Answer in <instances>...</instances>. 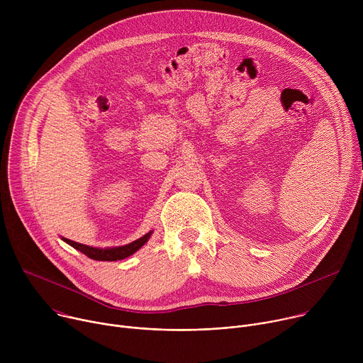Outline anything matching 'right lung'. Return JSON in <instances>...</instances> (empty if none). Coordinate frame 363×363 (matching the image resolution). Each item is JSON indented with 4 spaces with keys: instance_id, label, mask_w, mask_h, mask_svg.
<instances>
[{
    "instance_id": "right-lung-1",
    "label": "right lung",
    "mask_w": 363,
    "mask_h": 363,
    "mask_svg": "<svg viewBox=\"0 0 363 363\" xmlns=\"http://www.w3.org/2000/svg\"><path fill=\"white\" fill-rule=\"evenodd\" d=\"M153 231L146 233L143 237L126 244V245H119V247H108V248H97V247H91V245H86V244H80V242H74L69 238H62L65 242H67L69 245H72L73 248L79 250L80 252H83L84 255H87L91 260H99V262H116V260H123V258L135 254L140 247H143L147 240L150 238Z\"/></svg>"
}]
</instances>
